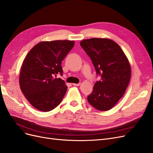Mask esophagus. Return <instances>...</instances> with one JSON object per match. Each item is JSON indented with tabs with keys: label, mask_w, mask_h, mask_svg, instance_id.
Here are the masks:
<instances>
[{
	"label": "esophagus",
	"mask_w": 153,
	"mask_h": 153,
	"mask_svg": "<svg viewBox=\"0 0 153 153\" xmlns=\"http://www.w3.org/2000/svg\"><path fill=\"white\" fill-rule=\"evenodd\" d=\"M80 83H78V84H73V85L74 86H80Z\"/></svg>",
	"instance_id": "34e87169"
}]
</instances>
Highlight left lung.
<instances>
[{
	"label": "left lung",
	"mask_w": 153,
	"mask_h": 153,
	"mask_svg": "<svg viewBox=\"0 0 153 153\" xmlns=\"http://www.w3.org/2000/svg\"><path fill=\"white\" fill-rule=\"evenodd\" d=\"M80 46L91 58L96 74L101 76L87 100L97 110L107 111L117 104L126 91L131 78L130 64L119 45L111 39H84Z\"/></svg>",
	"instance_id": "8db88e82"
}]
</instances>
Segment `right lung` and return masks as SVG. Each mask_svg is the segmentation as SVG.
Instances as JSON below:
<instances>
[{
	"label": "right lung",
	"instance_id": "obj_1",
	"mask_svg": "<svg viewBox=\"0 0 153 153\" xmlns=\"http://www.w3.org/2000/svg\"><path fill=\"white\" fill-rule=\"evenodd\" d=\"M75 45L73 41H42L27 53L23 62L19 82L21 90L34 108L43 112L56 108L68 87L57 74L62 75L61 63Z\"/></svg>",
	"mask_w": 153,
	"mask_h": 153
}]
</instances>
